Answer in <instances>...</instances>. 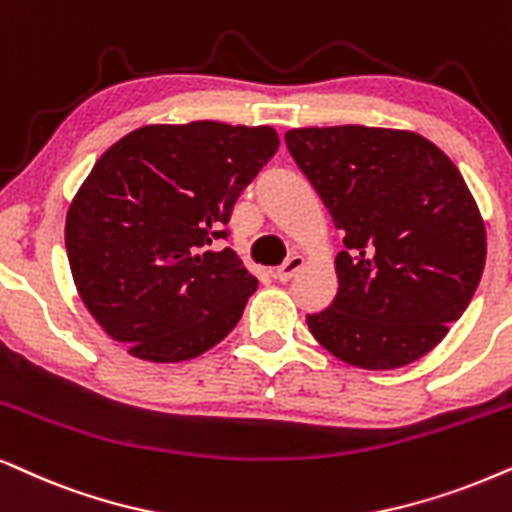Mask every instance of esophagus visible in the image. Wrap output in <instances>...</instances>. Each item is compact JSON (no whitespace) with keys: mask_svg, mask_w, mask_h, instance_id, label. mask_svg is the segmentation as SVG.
I'll return each instance as SVG.
<instances>
[{"mask_svg":"<svg viewBox=\"0 0 512 512\" xmlns=\"http://www.w3.org/2000/svg\"><path fill=\"white\" fill-rule=\"evenodd\" d=\"M303 268V256H298V254H294V256H291L289 258V261L287 263H282L280 265V268H277L275 272H272V277H275V280L277 282H289L291 280V277H294L296 275V272L298 270H301Z\"/></svg>","mask_w":512,"mask_h":512,"instance_id":"1","label":"esophagus"}]
</instances>
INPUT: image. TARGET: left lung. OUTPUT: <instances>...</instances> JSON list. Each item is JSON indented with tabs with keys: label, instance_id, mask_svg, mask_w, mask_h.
<instances>
[{
	"label": "left lung",
	"instance_id": "1",
	"mask_svg": "<svg viewBox=\"0 0 512 512\" xmlns=\"http://www.w3.org/2000/svg\"><path fill=\"white\" fill-rule=\"evenodd\" d=\"M284 141L345 232L336 298L305 317L310 334L360 369L416 362L466 313L484 270L487 232L461 171L414 131L308 126Z\"/></svg>",
	"mask_w": 512,
	"mask_h": 512
}]
</instances>
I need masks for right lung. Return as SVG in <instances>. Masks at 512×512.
I'll use <instances>...</instances> for the list:
<instances>
[{"label": "right lung", "mask_w": 512, "mask_h": 512, "mask_svg": "<svg viewBox=\"0 0 512 512\" xmlns=\"http://www.w3.org/2000/svg\"><path fill=\"white\" fill-rule=\"evenodd\" d=\"M280 148L272 126L148 124L103 152L72 199V280L105 334L145 362L207 353L240 322L258 280L225 223Z\"/></svg>", "instance_id": "add662e5"}]
</instances>
